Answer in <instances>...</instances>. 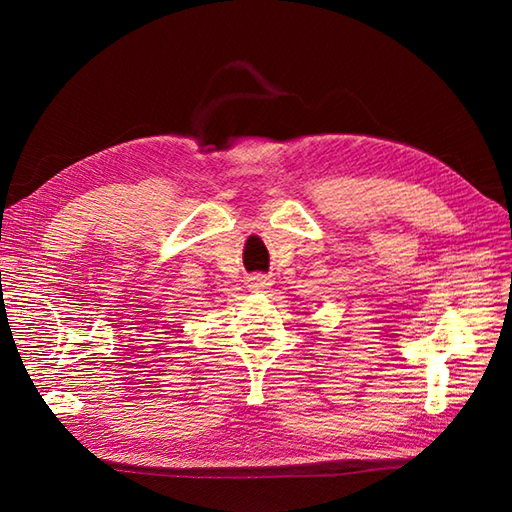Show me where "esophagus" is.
<instances>
[{
	"mask_svg": "<svg viewBox=\"0 0 512 512\" xmlns=\"http://www.w3.org/2000/svg\"><path fill=\"white\" fill-rule=\"evenodd\" d=\"M246 281H248V290L250 292H266L270 288V284H273V281H270V277L262 275V273L250 275Z\"/></svg>",
	"mask_w": 512,
	"mask_h": 512,
	"instance_id": "obj_1",
	"label": "esophagus"
}]
</instances>
